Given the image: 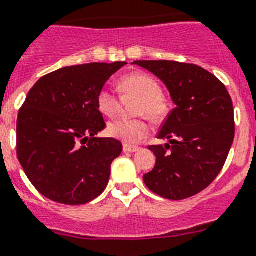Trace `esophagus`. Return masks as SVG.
I'll list each match as a JSON object with an SVG mask.
<instances>
[{"label":"esophagus","instance_id":"esophagus-1","mask_svg":"<svg viewBox=\"0 0 256 256\" xmlns=\"http://www.w3.org/2000/svg\"><path fill=\"white\" fill-rule=\"evenodd\" d=\"M140 150V147L138 146H132V144H128V143H124V152H128V154H132V152H136Z\"/></svg>","mask_w":256,"mask_h":256}]
</instances>
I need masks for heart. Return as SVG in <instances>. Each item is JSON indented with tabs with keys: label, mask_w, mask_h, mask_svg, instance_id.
Returning a JSON list of instances; mask_svg holds the SVG:
<instances>
[{
	"label": "heart",
	"mask_w": 256,
	"mask_h": 256,
	"mask_svg": "<svg viewBox=\"0 0 256 256\" xmlns=\"http://www.w3.org/2000/svg\"><path fill=\"white\" fill-rule=\"evenodd\" d=\"M120 90L124 95L134 96L139 100L135 102L134 113L146 116L152 122L162 121L169 113V105L161 95V87L154 76L144 72L128 74L120 80ZM98 110L104 116L112 117L120 110V100L109 88H102L96 98ZM106 132L112 138L126 143H135L146 138L150 126L144 117L116 118L108 124Z\"/></svg>",
	"instance_id": "1"
}]
</instances>
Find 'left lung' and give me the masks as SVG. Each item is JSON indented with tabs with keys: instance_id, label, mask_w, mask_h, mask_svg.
Listing matches in <instances>:
<instances>
[{
	"instance_id": "8db88e82",
	"label": "left lung",
	"mask_w": 256,
	"mask_h": 256,
	"mask_svg": "<svg viewBox=\"0 0 256 256\" xmlns=\"http://www.w3.org/2000/svg\"><path fill=\"white\" fill-rule=\"evenodd\" d=\"M132 64L164 82L176 104L158 135L169 143L148 147L156 156V165L143 176L146 186L170 200L194 196L214 181L233 144L230 95L200 66L176 61Z\"/></svg>"
}]
</instances>
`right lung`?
Listing matches in <instances>:
<instances>
[{"instance_id": "obj_1", "label": "right lung", "mask_w": 256, "mask_h": 256, "mask_svg": "<svg viewBox=\"0 0 256 256\" xmlns=\"http://www.w3.org/2000/svg\"><path fill=\"white\" fill-rule=\"evenodd\" d=\"M126 62L68 66L44 75L30 90L16 121V154L36 190L68 206L102 194L110 165L122 152L105 128L98 91Z\"/></svg>"}]
</instances>
